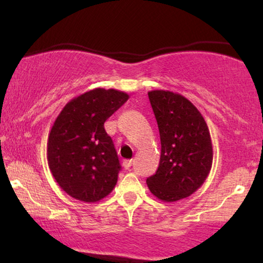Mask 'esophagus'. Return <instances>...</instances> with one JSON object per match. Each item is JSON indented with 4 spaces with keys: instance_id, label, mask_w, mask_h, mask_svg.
Returning <instances> with one entry per match:
<instances>
[{
    "instance_id": "34e87169",
    "label": "esophagus",
    "mask_w": 263,
    "mask_h": 263,
    "mask_svg": "<svg viewBox=\"0 0 263 263\" xmlns=\"http://www.w3.org/2000/svg\"><path fill=\"white\" fill-rule=\"evenodd\" d=\"M132 164H133V160L132 159L130 160H124L123 163H122V165H123V167L125 168V170H128V168L132 166Z\"/></svg>"
}]
</instances>
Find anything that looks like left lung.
<instances>
[{
    "instance_id": "1",
    "label": "left lung",
    "mask_w": 263,
    "mask_h": 263,
    "mask_svg": "<svg viewBox=\"0 0 263 263\" xmlns=\"http://www.w3.org/2000/svg\"><path fill=\"white\" fill-rule=\"evenodd\" d=\"M160 134L156 175L147 178L154 196L165 202L185 199L206 181L213 161L207 123L185 97L164 89L148 92Z\"/></svg>"
}]
</instances>
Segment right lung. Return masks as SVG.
<instances>
[{"mask_svg":"<svg viewBox=\"0 0 263 263\" xmlns=\"http://www.w3.org/2000/svg\"><path fill=\"white\" fill-rule=\"evenodd\" d=\"M129 99L125 92L95 88L66 104L49 133L48 164L68 195L97 202L112 192L121 164L104 123Z\"/></svg>","mask_w":263,"mask_h":263,"instance_id":"add662e5","label":"right lung"}]
</instances>
